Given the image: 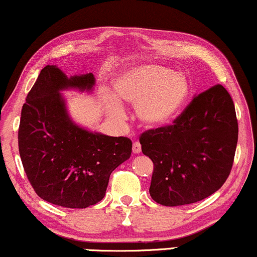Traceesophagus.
I'll use <instances>...</instances> for the list:
<instances>
[{
  "instance_id": "34e87169",
  "label": "esophagus",
  "mask_w": 257,
  "mask_h": 257,
  "mask_svg": "<svg viewBox=\"0 0 257 257\" xmlns=\"http://www.w3.org/2000/svg\"><path fill=\"white\" fill-rule=\"evenodd\" d=\"M133 153H134V154L141 153V145H140V142H134V145H133Z\"/></svg>"
}]
</instances>
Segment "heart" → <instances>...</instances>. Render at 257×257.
<instances>
[{
  "label": "heart",
  "mask_w": 257,
  "mask_h": 257,
  "mask_svg": "<svg viewBox=\"0 0 257 257\" xmlns=\"http://www.w3.org/2000/svg\"><path fill=\"white\" fill-rule=\"evenodd\" d=\"M115 95L106 93L104 109L112 118H122L124 107L119 100L135 105L138 118L144 124L158 128L177 116L189 93V85L182 74L168 67L141 64L128 68L113 81Z\"/></svg>",
  "instance_id": "1"
}]
</instances>
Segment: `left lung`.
<instances>
[{"mask_svg": "<svg viewBox=\"0 0 257 257\" xmlns=\"http://www.w3.org/2000/svg\"><path fill=\"white\" fill-rule=\"evenodd\" d=\"M174 123L140 138L142 153L154 164L151 197L169 207L197 202L220 189L238 140L232 98L221 85L195 95Z\"/></svg>", "mask_w": 257, "mask_h": 257, "instance_id": "obj_1", "label": "left lung"}]
</instances>
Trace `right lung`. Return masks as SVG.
<instances>
[{"label":"right lung","mask_w":257,"mask_h":257,"mask_svg":"<svg viewBox=\"0 0 257 257\" xmlns=\"http://www.w3.org/2000/svg\"><path fill=\"white\" fill-rule=\"evenodd\" d=\"M92 73L68 76L56 64L42 69L26 97L19 125V152L37 195L67 208L99 202L111 172L131 158L132 141L92 132L69 115L64 91L92 93Z\"/></svg>","instance_id":"add662e5"}]
</instances>
